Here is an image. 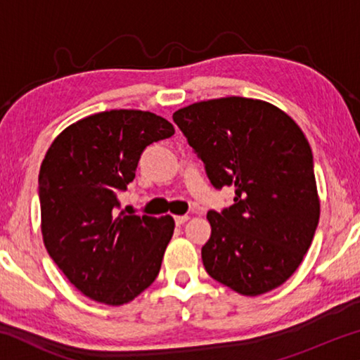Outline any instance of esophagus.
<instances>
[{
  "instance_id": "esophagus-1",
  "label": "esophagus",
  "mask_w": 360,
  "mask_h": 360,
  "mask_svg": "<svg viewBox=\"0 0 360 360\" xmlns=\"http://www.w3.org/2000/svg\"><path fill=\"white\" fill-rule=\"evenodd\" d=\"M188 216H174V222H176V225H182L184 222H187L188 221Z\"/></svg>"
}]
</instances>
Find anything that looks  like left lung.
I'll use <instances>...</instances> for the list:
<instances>
[{"mask_svg":"<svg viewBox=\"0 0 360 360\" xmlns=\"http://www.w3.org/2000/svg\"><path fill=\"white\" fill-rule=\"evenodd\" d=\"M173 120L211 184L235 186L233 205L206 216L205 270L241 295L279 288L302 264L321 214L311 148L300 127L271 103L243 96L193 103Z\"/></svg>","mask_w":360,"mask_h":360,"instance_id":"obj_1","label":"left lung"}]
</instances>
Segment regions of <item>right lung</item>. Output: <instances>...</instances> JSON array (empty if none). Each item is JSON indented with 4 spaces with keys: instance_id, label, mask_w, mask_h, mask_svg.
<instances>
[{
    "instance_id": "obj_1",
    "label": "right lung",
    "mask_w": 360,
    "mask_h": 360,
    "mask_svg": "<svg viewBox=\"0 0 360 360\" xmlns=\"http://www.w3.org/2000/svg\"><path fill=\"white\" fill-rule=\"evenodd\" d=\"M174 135L167 119L112 109L75 122L53 139L39 169L41 233L77 290L120 307L155 281L174 231L172 216L117 214V193L143 150Z\"/></svg>"
}]
</instances>
